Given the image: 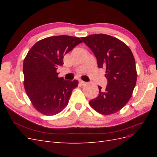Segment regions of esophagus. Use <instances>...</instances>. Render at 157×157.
Returning a JSON list of instances; mask_svg holds the SVG:
<instances>
[{
  "label": "esophagus",
  "instance_id": "obj_1",
  "mask_svg": "<svg viewBox=\"0 0 157 157\" xmlns=\"http://www.w3.org/2000/svg\"><path fill=\"white\" fill-rule=\"evenodd\" d=\"M79 83L80 84V85H82V86H84V85L86 84V82H84V81H82V80H80Z\"/></svg>",
  "mask_w": 157,
  "mask_h": 157
}]
</instances>
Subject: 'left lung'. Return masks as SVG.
<instances>
[{
    "label": "left lung",
    "instance_id": "obj_1",
    "mask_svg": "<svg viewBox=\"0 0 157 157\" xmlns=\"http://www.w3.org/2000/svg\"><path fill=\"white\" fill-rule=\"evenodd\" d=\"M81 39L92 50L99 68H104L107 85L99 95L89 101L95 111L101 115L119 111L130 100L136 86L137 72L135 59L125 43L105 34H95Z\"/></svg>",
    "mask_w": 157,
    "mask_h": 157
}]
</instances>
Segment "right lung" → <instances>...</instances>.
<instances>
[{"mask_svg": "<svg viewBox=\"0 0 157 157\" xmlns=\"http://www.w3.org/2000/svg\"><path fill=\"white\" fill-rule=\"evenodd\" d=\"M82 41L68 35L54 36L38 41L23 61L24 87L36 110L44 115L58 114L67 107L77 80L59 78L56 70L63 64V57Z\"/></svg>", "mask_w": 157, "mask_h": 157, "instance_id": "add662e5", "label": "right lung"}]
</instances>
